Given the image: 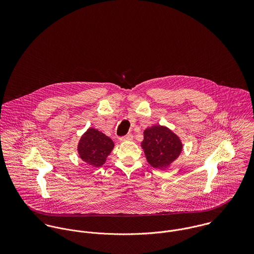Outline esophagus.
I'll return each instance as SVG.
<instances>
[{
  "mask_svg": "<svg viewBox=\"0 0 254 254\" xmlns=\"http://www.w3.org/2000/svg\"><path fill=\"white\" fill-rule=\"evenodd\" d=\"M121 142H127V141H132L133 140V135L132 134H128L126 136H123V137H120L119 139Z\"/></svg>",
  "mask_w": 254,
  "mask_h": 254,
  "instance_id": "obj_1",
  "label": "esophagus"
}]
</instances>
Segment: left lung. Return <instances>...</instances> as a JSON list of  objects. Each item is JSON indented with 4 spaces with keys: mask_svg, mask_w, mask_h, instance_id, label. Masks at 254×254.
I'll return each instance as SVG.
<instances>
[{
    "mask_svg": "<svg viewBox=\"0 0 254 254\" xmlns=\"http://www.w3.org/2000/svg\"><path fill=\"white\" fill-rule=\"evenodd\" d=\"M147 162L154 168H167L181 153L179 137L164 126L145 129L142 142Z\"/></svg>",
    "mask_w": 254,
    "mask_h": 254,
    "instance_id": "8db88e82",
    "label": "left lung"
}]
</instances>
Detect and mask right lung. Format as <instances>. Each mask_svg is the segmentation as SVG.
Segmentation results:
<instances>
[{"label":"right lung","mask_w":254,"mask_h":254,"mask_svg":"<svg viewBox=\"0 0 254 254\" xmlns=\"http://www.w3.org/2000/svg\"><path fill=\"white\" fill-rule=\"evenodd\" d=\"M114 144L112 140L97 129H89L80 139L78 152L80 157L94 167L105 164Z\"/></svg>","instance_id":"1"}]
</instances>
